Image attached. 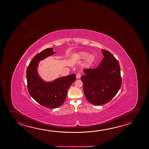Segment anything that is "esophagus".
<instances>
[{
  "label": "esophagus",
  "mask_w": 149,
  "mask_h": 149,
  "mask_svg": "<svg viewBox=\"0 0 149 149\" xmlns=\"http://www.w3.org/2000/svg\"><path fill=\"white\" fill-rule=\"evenodd\" d=\"M76 78H77V79H79V78H81V74L79 73H77L76 74Z\"/></svg>",
  "instance_id": "34e87169"
}]
</instances>
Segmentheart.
I'll use <instances>...</instances> for the list:
<instances>
[{"label": "heart", "instance_id": "heart-1", "mask_svg": "<svg viewBox=\"0 0 149 149\" xmlns=\"http://www.w3.org/2000/svg\"><path fill=\"white\" fill-rule=\"evenodd\" d=\"M78 58L81 60L86 58L85 64L88 66L91 65L95 60V56L93 54L88 55V53L85 52H81L79 53L78 54Z\"/></svg>", "mask_w": 149, "mask_h": 149}]
</instances>
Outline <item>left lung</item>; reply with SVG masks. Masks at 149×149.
I'll list each match as a JSON object with an SVG mask.
<instances>
[{
    "mask_svg": "<svg viewBox=\"0 0 149 149\" xmlns=\"http://www.w3.org/2000/svg\"><path fill=\"white\" fill-rule=\"evenodd\" d=\"M103 58L98 67L84 70L81 77L86 99L94 105L110 102L121 86L120 65L117 59L106 50L102 49Z\"/></svg>",
    "mask_w": 149,
    "mask_h": 149,
    "instance_id": "1",
    "label": "left lung"
}]
</instances>
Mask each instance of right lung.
<instances>
[{
  "label": "right lung",
  "mask_w": 149,
  "mask_h": 149,
  "mask_svg": "<svg viewBox=\"0 0 149 149\" xmlns=\"http://www.w3.org/2000/svg\"><path fill=\"white\" fill-rule=\"evenodd\" d=\"M55 53L53 48L42 51L33 58L26 70L29 94L39 104L50 108H56L63 104L68 89L76 79L75 74L57 78L50 82L45 81L40 77L38 72L40 61Z\"/></svg>",
  "instance_id": "add662e5"
}]
</instances>
